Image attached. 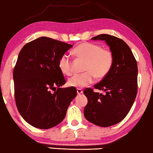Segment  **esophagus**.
Wrapping results in <instances>:
<instances>
[{
    "label": "esophagus",
    "mask_w": 153,
    "mask_h": 153,
    "mask_svg": "<svg viewBox=\"0 0 153 153\" xmlns=\"http://www.w3.org/2000/svg\"><path fill=\"white\" fill-rule=\"evenodd\" d=\"M77 94H82V93H83V91H82V90L80 89V88H77Z\"/></svg>",
    "instance_id": "34e87169"
}]
</instances>
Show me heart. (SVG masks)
<instances>
[{"label": "heart", "mask_w": 153, "mask_h": 153, "mask_svg": "<svg viewBox=\"0 0 153 153\" xmlns=\"http://www.w3.org/2000/svg\"><path fill=\"white\" fill-rule=\"evenodd\" d=\"M72 54L77 59L85 62L84 71L82 74H76L70 77L68 84L75 88H83L91 84L94 77L102 79L110 72L114 64V54L111 51L104 49L101 45L93 43L84 42L77 45L72 51ZM58 66L65 76L72 74V63L67 54L62 55Z\"/></svg>", "instance_id": "b5f03b06"}]
</instances>
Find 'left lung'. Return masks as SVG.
I'll return each instance as SVG.
<instances>
[{"label": "left lung", "instance_id": "obj_1", "mask_svg": "<svg viewBox=\"0 0 153 153\" xmlns=\"http://www.w3.org/2000/svg\"><path fill=\"white\" fill-rule=\"evenodd\" d=\"M92 39L107 43L114 54V64L108 76L94 85V88L105 93H95L92 88L84 91L88 99L84 115L93 124L110 127L124 119L134 103L137 93V61L121 39L101 34Z\"/></svg>", "mask_w": 153, "mask_h": 153}]
</instances>
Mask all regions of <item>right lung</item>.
<instances>
[{
	"label": "right lung",
	"mask_w": 153,
	"mask_h": 153,
	"mask_svg": "<svg viewBox=\"0 0 153 153\" xmlns=\"http://www.w3.org/2000/svg\"><path fill=\"white\" fill-rule=\"evenodd\" d=\"M72 46L42 37L20 50L13 69L14 95L20 115L33 127L48 129L59 125L77 95L75 87L60 88L66 81L58 63Z\"/></svg>",
	"instance_id": "add662e5"
}]
</instances>
